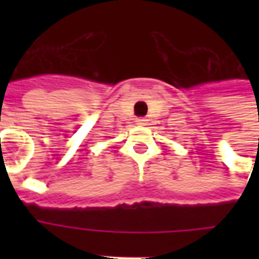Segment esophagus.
<instances>
[{"instance_id": "esophagus-1", "label": "esophagus", "mask_w": 259, "mask_h": 259, "mask_svg": "<svg viewBox=\"0 0 259 259\" xmlns=\"http://www.w3.org/2000/svg\"><path fill=\"white\" fill-rule=\"evenodd\" d=\"M136 122H137V124H147V119L146 118H139L137 120H136Z\"/></svg>"}]
</instances>
